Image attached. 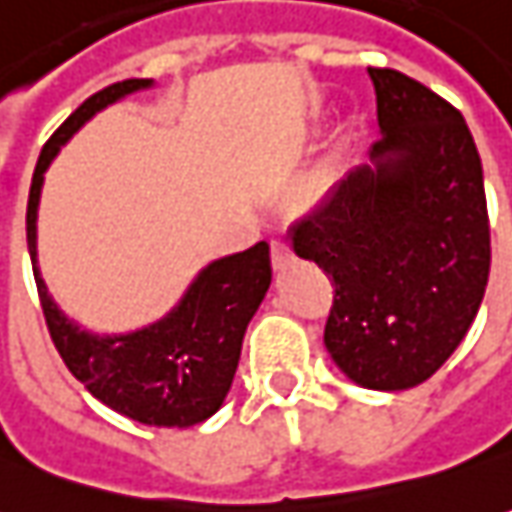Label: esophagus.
I'll list each match as a JSON object with an SVG mask.
<instances>
[{"mask_svg":"<svg viewBox=\"0 0 512 512\" xmlns=\"http://www.w3.org/2000/svg\"><path fill=\"white\" fill-rule=\"evenodd\" d=\"M288 260H291V246L283 238H274L271 241V263H274V269H283Z\"/></svg>","mask_w":512,"mask_h":512,"instance_id":"esophagus-1","label":"esophagus"}]
</instances>
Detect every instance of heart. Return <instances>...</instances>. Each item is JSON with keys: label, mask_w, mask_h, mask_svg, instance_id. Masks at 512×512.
<instances>
[{"label": "heart", "mask_w": 512, "mask_h": 512, "mask_svg": "<svg viewBox=\"0 0 512 512\" xmlns=\"http://www.w3.org/2000/svg\"><path fill=\"white\" fill-rule=\"evenodd\" d=\"M305 193L311 198L322 196V193H325V179H322V176H311V179L305 182Z\"/></svg>", "instance_id": "obj_1"}]
</instances>
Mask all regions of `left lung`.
Wrapping results in <instances>:
<instances>
[{"mask_svg": "<svg viewBox=\"0 0 512 512\" xmlns=\"http://www.w3.org/2000/svg\"><path fill=\"white\" fill-rule=\"evenodd\" d=\"M381 139L291 229L333 280L325 347L358 387L423 384L476 319L490 274L482 162L462 114L398 69H367Z\"/></svg>", "mask_w": 512, "mask_h": 512, "instance_id": "8db88e82", "label": "left lung"}]
</instances>
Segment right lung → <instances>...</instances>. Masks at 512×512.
I'll use <instances>...</instances> for the list:
<instances>
[{
	"mask_svg": "<svg viewBox=\"0 0 512 512\" xmlns=\"http://www.w3.org/2000/svg\"><path fill=\"white\" fill-rule=\"evenodd\" d=\"M154 81L128 78L111 83L58 125L38 156L27 198V249L33 260L38 300L52 344L69 373L109 409L145 426L187 429L212 417L227 398L241 358L243 333L271 285L269 243L221 257L198 274L182 302L148 328L123 336H97L52 302L38 274L36 218L44 170L55 154L97 111Z\"/></svg>",
	"mask_w": 512,
	"mask_h": 512,
	"instance_id": "obj_1",
	"label": "right lung"
}]
</instances>
